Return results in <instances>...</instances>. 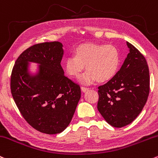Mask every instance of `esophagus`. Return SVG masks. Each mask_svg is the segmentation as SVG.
<instances>
[{
  "mask_svg": "<svg viewBox=\"0 0 158 158\" xmlns=\"http://www.w3.org/2000/svg\"><path fill=\"white\" fill-rule=\"evenodd\" d=\"M81 89H82V92H86V91H87L89 88H86V87H81Z\"/></svg>",
  "mask_w": 158,
  "mask_h": 158,
  "instance_id": "1",
  "label": "esophagus"
}]
</instances>
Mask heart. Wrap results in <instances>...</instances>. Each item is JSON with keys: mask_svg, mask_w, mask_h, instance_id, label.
Masks as SVG:
<instances>
[{"mask_svg": "<svg viewBox=\"0 0 158 158\" xmlns=\"http://www.w3.org/2000/svg\"><path fill=\"white\" fill-rule=\"evenodd\" d=\"M121 63L118 49L112 45L85 43L73 50V57H69L64 62L66 73L77 78L83 70L86 71L80 78L82 84L90 85L98 81L109 82L117 73Z\"/></svg>", "mask_w": 158, "mask_h": 158, "instance_id": "heart-1", "label": "heart"}]
</instances>
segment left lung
Returning a JSON list of instances; mask_svg holds the SVG:
<instances>
[{
	"instance_id": "1",
	"label": "left lung",
	"mask_w": 158,
	"mask_h": 158,
	"mask_svg": "<svg viewBox=\"0 0 158 158\" xmlns=\"http://www.w3.org/2000/svg\"><path fill=\"white\" fill-rule=\"evenodd\" d=\"M127 58L116 75L98 87V110L108 124L122 127L143 110L149 94V70L145 57L131 43Z\"/></svg>"
}]
</instances>
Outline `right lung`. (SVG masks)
<instances>
[{"label": "right lung", "instance_id": "1", "mask_svg": "<svg viewBox=\"0 0 158 158\" xmlns=\"http://www.w3.org/2000/svg\"><path fill=\"white\" fill-rule=\"evenodd\" d=\"M64 53L58 41L34 45L21 54L12 71L15 104L31 127L46 134L68 127L81 98L79 85L64 76L60 65ZM31 63L38 64L34 72Z\"/></svg>", "mask_w": 158, "mask_h": 158}]
</instances>
